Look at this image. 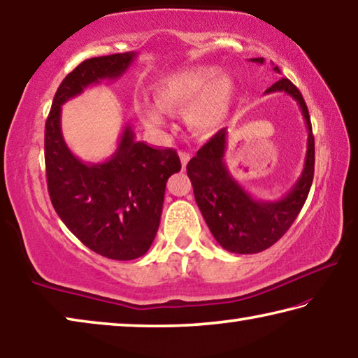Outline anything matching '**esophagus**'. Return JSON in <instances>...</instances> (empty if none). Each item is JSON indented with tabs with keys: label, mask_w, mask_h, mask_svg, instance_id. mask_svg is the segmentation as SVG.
I'll return each instance as SVG.
<instances>
[{
	"label": "esophagus",
	"mask_w": 358,
	"mask_h": 358,
	"mask_svg": "<svg viewBox=\"0 0 358 358\" xmlns=\"http://www.w3.org/2000/svg\"><path fill=\"white\" fill-rule=\"evenodd\" d=\"M179 157H180V163H182V169H185L187 163H189V160H190V154H189V152H185V150H180Z\"/></svg>",
	"instance_id": "1"
}]
</instances>
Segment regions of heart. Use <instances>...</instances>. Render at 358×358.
<instances>
[{"label": "heart", "instance_id": "1", "mask_svg": "<svg viewBox=\"0 0 358 358\" xmlns=\"http://www.w3.org/2000/svg\"><path fill=\"white\" fill-rule=\"evenodd\" d=\"M233 95L230 76L219 74L214 68L198 66L169 78L157 92V106L144 108L148 124H163V110L184 113L187 120L196 130H214L227 114Z\"/></svg>", "mask_w": 358, "mask_h": 358}]
</instances>
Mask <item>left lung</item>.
Listing matches in <instances>:
<instances>
[{"label":"left lung","mask_w":358,"mask_h":358,"mask_svg":"<svg viewBox=\"0 0 358 358\" xmlns=\"http://www.w3.org/2000/svg\"><path fill=\"white\" fill-rule=\"evenodd\" d=\"M252 62L263 63V58H252ZM274 71L280 73L278 66ZM271 92H285L295 98L308 127V152L303 173L284 198L279 201L254 200L231 178L224 162L225 128L215 133L187 165L196 204L210 233L222 248L233 254H259L278 243L298 217L313 185L315 150L306 103L300 90L287 78L274 82L266 90V93Z\"/></svg>","instance_id":"1"}]
</instances>
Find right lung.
<instances>
[{
    "mask_svg": "<svg viewBox=\"0 0 358 358\" xmlns=\"http://www.w3.org/2000/svg\"><path fill=\"white\" fill-rule=\"evenodd\" d=\"M136 54L82 62L58 87L44 131L47 189L58 217L82 244L110 260H134L149 250L160 225L166 180L180 171L174 149L134 141L130 125L115 154L104 163H84L64 143L62 104L103 79H117Z\"/></svg>",
    "mask_w": 358,
    "mask_h": 358,
    "instance_id": "add662e5",
    "label": "right lung"
}]
</instances>
